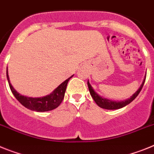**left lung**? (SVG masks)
<instances>
[{"label": "left lung", "instance_id": "1", "mask_svg": "<svg viewBox=\"0 0 154 154\" xmlns=\"http://www.w3.org/2000/svg\"><path fill=\"white\" fill-rule=\"evenodd\" d=\"M146 80V76L144 77L143 81L142 82V85H140V87L139 88V89L133 94V95L131 96L129 98L126 100H123V101H112V100L108 99V98H105V97H102L101 96H100L97 93H96V91L94 90V88H92V86L91 85L90 82L88 81V89H89V91H90L91 95L93 97L94 101H95V103L99 107H101V109H109V110H114V109H119L123 108V107L126 106L127 105H129V103H131L133 100L136 98L138 94H140V91L142 90V88L143 86L144 82H145Z\"/></svg>", "mask_w": 154, "mask_h": 154}]
</instances>
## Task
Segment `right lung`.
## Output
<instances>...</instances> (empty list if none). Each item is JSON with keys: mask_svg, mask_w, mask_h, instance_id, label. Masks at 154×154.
Segmentation results:
<instances>
[{"mask_svg": "<svg viewBox=\"0 0 154 154\" xmlns=\"http://www.w3.org/2000/svg\"><path fill=\"white\" fill-rule=\"evenodd\" d=\"M73 76V75H72L71 77L66 79V81L63 82L61 85H59L52 93H50L48 95L40 97H31L21 95V94L18 93L13 88V86L11 84L8 72V68H7V78H8L11 91L13 93L14 97H16V99L18 100L21 105L25 106V108H27V109H30L32 111H35V112H39L53 110V109H57V107L60 105L64 97L68 81Z\"/></svg>", "mask_w": 154, "mask_h": 154, "instance_id": "obj_1", "label": "right lung"}]
</instances>
